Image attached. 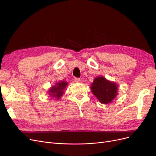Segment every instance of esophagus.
Returning a JSON list of instances; mask_svg holds the SVG:
<instances>
[{
  "instance_id": "1",
  "label": "esophagus",
  "mask_w": 156,
  "mask_h": 156,
  "mask_svg": "<svg viewBox=\"0 0 156 156\" xmlns=\"http://www.w3.org/2000/svg\"><path fill=\"white\" fill-rule=\"evenodd\" d=\"M74 80L76 83H79L80 81H81V79H80V78H79V77H75Z\"/></svg>"
}]
</instances>
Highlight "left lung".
<instances>
[{"label": "left lung", "mask_w": 156, "mask_h": 156, "mask_svg": "<svg viewBox=\"0 0 156 156\" xmlns=\"http://www.w3.org/2000/svg\"><path fill=\"white\" fill-rule=\"evenodd\" d=\"M92 93L101 103L107 104L111 103L117 95V86L103 77L94 79L91 86Z\"/></svg>", "instance_id": "left-lung-1"}]
</instances>
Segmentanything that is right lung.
I'll return each instance as SVG.
<instances>
[{
  "label": "right lung",
  "instance_id": "right-lung-1",
  "mask_svg": "<svg viewBox=\"0 0 156 156\" xmlns=\"http://www.w3.org/2000/svg\"><path fill=\"white\" fill-rule=\"evenodd\" d=\"M66 85L67 83L65 81L56 83V85L50 89V95L56 97L58 100V98L63 94V90Z\"/></svg>",
  "mask_w": 156,
  "mask_h": 156
}]
</instances>
